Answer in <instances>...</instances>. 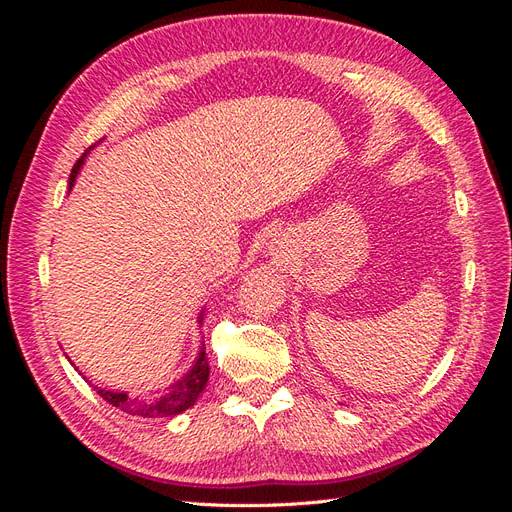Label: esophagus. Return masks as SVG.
Instances as JSON below:
<instances>
[{"label":"esophagus","instance_id":"34e87169","mask_svg":"<svg viewBox=\"0 0 512 512\" xmlns=\"http://www.w3.org/2000/svg\"><path fill=\"white\" fill-rule=\"evenodd\" d=\"M277 256H280V262L284 260V256H286V252H282V254H277Z\"/></svg>","mask_w":512,"mask_h":512}]
</instances>
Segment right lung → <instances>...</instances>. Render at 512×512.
<instances>
[{
  "label": "right lung",
  "mask_w": 512,
  "mask_h": 512,
  "mask_svg": "<svg viewBox=\"0 0 512 512\" xmlns=\"http://www.w3.org/2000/svg\"><path fill=\"white\" fill-rule=\"evenodd\" d=\"M85 156L74 164L70 181H68V190H72L76 175H79V170L85 162ZM198 322H203V314H200ZM207 380H209V361L205 356V348H200L198 359L188 374L179 378L177 382L168 384L166 389L153 391V393H141V395L106 391V389H100V386H96V389L104 401L119 408L121 412L132 414V416H143V418H162V416H177L188 408H192L196 404V399L200 397V393L205 391Z\"/></svg>",
  "instance_id": "add662e5"
}]
</instances>
